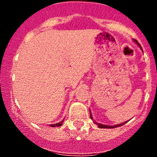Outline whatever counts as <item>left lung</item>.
<instances>
[{"label":"left lung","instance_id":"left-lung-1","mask_svg":"<svg viewBox=\"0 0 157 157\" xmlns=\"http://www.w3.org/2000/svg\"><path fill=\"white\" fill-rule=\"evenodd\" d=\"M135 41L137 42V41ZM90 114L91 120H93V116H92V115H91L90 111ZM94 123H95L98 126V127H100V128H116V127H121V126L124 125V124H125L127 122H125V123H120V124H118V125H115V126H107V125H104V124H101V123H96V122H94Z\"/></svg>","mask_w":157,"mask_h":157}]
</instances>
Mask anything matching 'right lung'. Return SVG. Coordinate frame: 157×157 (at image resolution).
<instances>
[{"instance_id":"add662e5","label":"right lung","mask_w":157,"mask_h":157,"mask_svg":"<svg viewBox=\"0 0 157 157\" xmlns=\"http://www.w3.org/2000/svg\"><path fill=\"white\" fill-rule=\"evenodd\" d=\"M63 121L60 122V123H56V124H52V125H50V126H51V127H59V126H61L62 124H63Z\"/></svg>"}]
</instances>
